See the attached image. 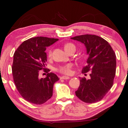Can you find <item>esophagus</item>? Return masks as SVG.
Masks as SVG:
<instances>
[{
	"mask_svg": "<svg viewBox=\"0 0 128 128\" xmlns=\"http://www.w3.org/2000/svg\"><path fill=\"white\" fill-rule=\"evenodd\" d=\"M69 78H70V77H68V76H62L60 77V79H63V80H68Z\"/></svg>",
	"mask_w": 128,
	"mask_h": 128,
	"instance_id": "34e87169",
	"label": "esophagus"
}]
</instances>
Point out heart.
<instances>
[{
  "label": "heart",
  "mask_w": 128,
  "mask_h": 128,
  "mask_svg": "<svg viewBox=\"0 0 128 128\" xmlns=\"http://www.w3.org/2000/svg\"><path fill=\"white\" fill-rule=\"evenodd\" d=\"M71 47H75V46L72 43H67L64 45V50H65L70 48ZM51 55H52V51L51 50H50L48 51V56H51ZM72 64H65V65L60 66V67L57 68V70L62 74H66V75H69L72 73Z\"/></svg>",
  "instance_id": "1"
}]
</instances>
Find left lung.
<instances>
[{
  "mask_svg": "<svg viewBox=\"0 0 128 128\" xmlns=\"http://www.w3.org/2000/svg\"><path fill=\"white\" fill-rule=\"evenodd\" d=\"M71 38L86 46L88 58L82 73L90 71L89 79L80 77V84L75 92L76 95L84 102L96 103L103 99L113 85L116 54L106 40L96 35L84 34Z\"/></svg>",
  "mask_w": 128,
  "mask_h": 128,
  "instance_id": "obj_1",
  "label": "left lung"
}]
</instances>
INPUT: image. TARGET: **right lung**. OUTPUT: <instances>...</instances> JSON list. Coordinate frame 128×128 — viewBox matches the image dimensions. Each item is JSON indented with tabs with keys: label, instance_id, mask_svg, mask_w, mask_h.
I'll list each match as a JSON object with an SVG mask.
<instances>
[{
	"label": "right lung",
	"instance_id": "add662e5",
	"mask_svg": "<svg viewBox=\"0 0 128 128\" xmlns=\"http://www.w3.org/2000/svg\"><path fill=\"white\" fill-rule=\"evenodd\" d=\"M58 41V38L35 37L24 41L14 54L12 73L18 91L24 99L35 104H42L52 97L53 86L60 78L48 73L46 47ZM43 69L48 74L44 79L38 74Z\"/></svg>",
	"mask_w": 128,
	"mask_h": 128
}]
</instances>
